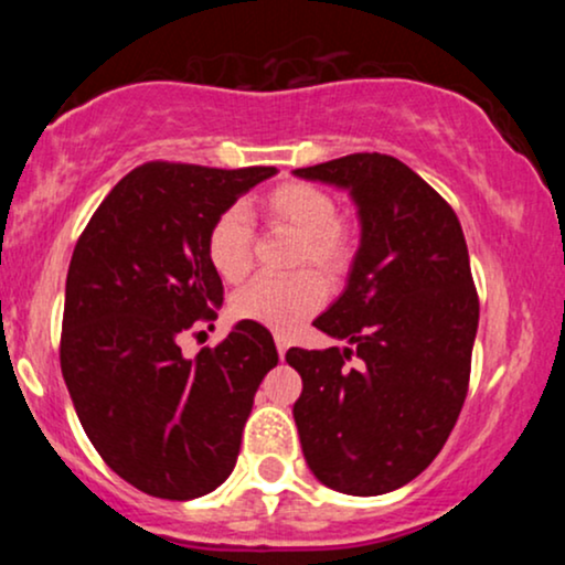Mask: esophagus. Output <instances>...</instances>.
<instances>
[{
  "label": "esophagus",
  "instance_id": "34e87169",
  "mask_svg": "<svg viewBox=\"0 0 565 565\" xmlns=\"http://www.w3.org/2000/svg\"><path fill=\"white\" fill-rule=\"evenodd\" d=\"M276 348H278V355H287V348H289V342H287V337L284 334H276Z\"/></svg>",
  "mask_w": 565,
  "mask_h": 565
}]
</instances>
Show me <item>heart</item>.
Masks as SVG:
<instances>
[{"mask_svg":"<svg viewBox=\"0 0 565 565\" xmlns=\"http://www.w3.org/2000/svg\"><path fill=\"white\" fill-rule=\"evenodd\" d=\"M270 223L284 225L300 236L297 265L321 268L323 274H345L353 260V233L337 217V201L319 185L284 183L263 199ZM206 257L220 278L236 284L249 274L252 225L244 210L231 206L220 212L206 233ZM327 300V284L313 270L289 278H255L233 297V316L260 323L276 332H291L302 319L313 316Z\"/></svg>","mask_w":565,"mask_h":565,"instance_id":"obj_1","label":"heart"}]
</instances>
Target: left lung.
<instances>
[{
  "label": "left lung",
  "instance_id": "obj_1",
  "mask_svg": "<svg viewBox=\"0 0 565 565\" xmlns=\"http://www.w3.org/2000/svg\"><path fill=\"white\" fill-rule=\"evenodd\" d=\"M342 188L361 223L348 287L316 329L348 348H289L302 377L295 423L329 489L377 497L414 481L462 412L478 295L462 225L444 199L385 153L295 170Z\"/></svg>",
  "mask_w": 565,
  "mask_h": 565
}]
</instances>
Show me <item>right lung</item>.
Instances as JSON below:
<instances>
[{"label": "right lung", "mask_w": 565, "mask_h": 565, "mask_svg": "<svg viewBox=\"0 0 565 565\" xmlns=\"http://www.w3.org/2000/svg\"><path fill=\"white\" fill-rule=\"evenodd\" d=\"M276 172L148 161L111 188L76 242L63 380L103 462L151 497L196 499L231 476L257 387L278 364L274 337L252 321L196 359L178 345L223 305L206 257L212 223Z\"/></svg>", "instance_id": "right-lung-1"}]
</instances>
